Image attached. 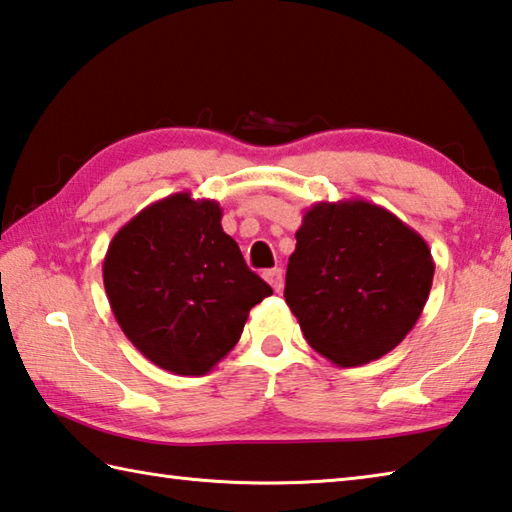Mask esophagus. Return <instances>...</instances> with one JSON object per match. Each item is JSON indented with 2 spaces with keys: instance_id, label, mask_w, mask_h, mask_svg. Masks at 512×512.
Masks as SVG:
<instances>
[{
  "instance_id": "obj_1",
  "label": "esophagus",
  "mask_w": 512,
  "mask_h": 512,
  "mask_svg": "<svg viewBox=\"0 0 512 512\" xmlns=\"http://www.w3.org/2000/svg\"><path fill=\"white\" fill-rule=\"evenodd\" d=\"M264 280L273 286V291H282V286H284L282 268H268V271L264 273Z\"/></svg>"
}]
</instances>
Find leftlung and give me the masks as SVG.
<instances>
[{"mask_svg":"<svg viewBox=\"0 0 512 512\" xmlns=\"http://www.w3.org/2000/svg\"><path fill=\"white\" fill-rule=\"evenodd\" d=\"M288 257L284 300L309 345L338 367L392 351L421 318L434 277L427 241L376 203H315Z\"/></svg>","mask_w":512,"mask_h":512,"instance_id":"1","label":"left lung"}]
</instances>
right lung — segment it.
<instances>
[{
  "label": "right lung",
  "mask_w": 512,
  "mask_h": 512,
  "mask_svg": "<svg viewBox=\"0 0 512 512\" xmlns=\"http://www.w3.org/2000/svg\"><path fill=\"white\" fill-rule=\"evenodd\" d=\"M109 306L156 367L203 376L237 345L273 288L250 271L212 199L176 192L120 228L102 262Z\"/></svg>",
  "instance_id": "right-lung-1"
}]
</instances>
